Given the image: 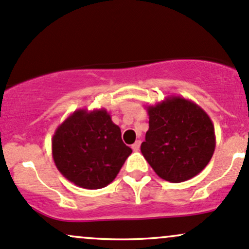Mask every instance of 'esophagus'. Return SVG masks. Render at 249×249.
<instances>
[{
    "mask_svg": "<svg viewBox=\"0 0 249 249\" xmlns=\"http://www.w3.org/2000/svg\"><path fill=\"white\" fill-rule=\"evenodd\" d=\"M140 145H141V141L140 140L135 141V142L132 145V149H133V151H135V152L139 151V149H140Z\"/></svg>",
    "mask_w": 249,
    "mask_h": 249,
    "instance_id": "34e87169",
    "label": "esophagus"
}]
</instances>
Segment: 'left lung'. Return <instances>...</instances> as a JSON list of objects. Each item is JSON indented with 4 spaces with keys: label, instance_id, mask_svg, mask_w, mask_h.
<instances>
[{
    "label": "left lung",
    "instance_id": "1",
    "mask_svg": "<svg viewBox=\"0 0 249 249\" xmlns=\"http://www.w3.org/2000/svg\"><path fill=\"white\" fill-rule=\"evenodd\" d=\"M149 128L141 153L160 178L181 183L197 176L208 164L216 146L209 115L192 101L167 96L147 107Z\"/></svg>",
    "mask_w": 249,
    "mask_h": 249
}]
</instances>
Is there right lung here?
Instances as JSON below:
<instances>
[{
  "label": "right lung",
  "instance_id": "right-lung-1",
  "mask_svg": "<svg viewBox=\"0 0 249 249\" xmlns=\"http://www.w3.org/2000/svg\"><path fill=\"white\" fill-rule=\"evenodd\" d=\"M132 149L106 109H78L58 125L52 157L61 175L81 188L102 189L116 178Z\"/></svg>",
  "mask_w": 249,
  "mask_h": 249
}]
</instances>
